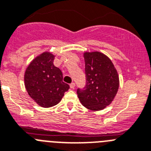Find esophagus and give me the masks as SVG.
<instances>
[{"instance_id":"esophagus-1","label":"esophagus","mask_w":151,"mask_h":151,"mask_svg":"<svg viewBox=\"0 0 151 151\" xmlns=\"http://www.w3.org/2000/svg\"><path fill=\"white\" fill-rule=\"evenodd\" d=\"M70 88H72V89H73L74 87H75V83H71L70 84Z\"/></svg>"}]
</instances>
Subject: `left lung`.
Returning <instances> with one entry per match:
<instances>
[{
  "instance_id": "left-lung-1",
  "label": "left lung",
  "mask_w": 151,
  "mask_h": 151,
  "mask_svg": "<svg viewBox=\"0 0 151 151\" xmlns=\"http://www.w3.org/2000/svg\"><path fill=\"white\" fill-rule=\"evenodd\" d=\"M86 84L77 90L81 103L92 111H101L108 106L116 96L119 77L111 60L100 52H86Z\"/></svg>"
}]
</instances>
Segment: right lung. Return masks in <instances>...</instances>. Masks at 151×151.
Returning <instances> with one entry per match:
<instances>
[{"instance_id":"obj_1","label":"right lung","mask_w":151,"mask_h":151,"mask_svg":"<svg viewBox=\"0 0 151 151\" xmlns=\"http://www.w3.org/2000/svg\"><path fill=\"white\" fill-rule=\"evenodd\" d=\"M54 56L44 52L27 67L24 74L25 87L30 97L40 107L58 104L70 86L63 81V73L54 65Z\"/></svg>"}]
</instances>
